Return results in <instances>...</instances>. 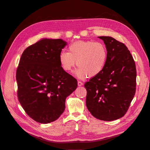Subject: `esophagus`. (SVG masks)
Masks as SVG:
<instances>
[{
  "label": "esophagus",
  "mask_w": 150,
  "mask_h": 150,
  "mask_svg": "<svg viewBox=\"0 0 150 150\" xmlns=\"http://www.w3.org/2000/svg\"><path fill=\"white\" fill-rule=\"evenodd\" d=\"M78 85L79 86H83V83L81 82V81H78Z\"/></svg>",
  "instance_id": "34e87169"
}]
</instances>
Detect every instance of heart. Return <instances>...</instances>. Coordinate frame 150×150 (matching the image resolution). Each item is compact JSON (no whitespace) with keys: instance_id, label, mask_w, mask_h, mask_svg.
Masks as SVG:
<instances>
[{"instance_id":"heart-1","label":"heart","mask_w":150,"mask_h":150,"mask_svg":"<svg viewBox=\"0 0 150 150\" xmlns=\"http://www.w3.org/2000/svg\"><path fill=\"white\" fill-rule=\"evenodd\" d=\"M108 50L105 44L93 40H80L71 43L68 46V52L62 51L59 54V61L62 69L71 72L75 67L79 78L88 75L94 77L99 75L106 66L108 60Z\"/></svg>"}]
</instances>
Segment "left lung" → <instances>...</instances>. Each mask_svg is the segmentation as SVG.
<instances>
[{
  "label": "left lung",
  "instance_id": "1",
  "mask_svg": "<svg viewBox=\"0 0 150 150\" xmlns=\"http://www.w3.org/2000/svg\"><path fill=\"white\" fill-rule=\"evenodd\" d=\"M108 50L105 67L84 84L86 104L97 119L113 121L128 111L136 92L137 69L133 56L125 45L110 36H100Z\"/></svg>",
  "mask_w": 150,
  "mask_h": 150
}]
</instances>
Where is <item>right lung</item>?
Wrapping results in <instances>:
<instances>
[{"mask_svg": "<svg viewBox=\"0 0 150 150\" xmlns=\"http://www.w3.org/2000/svg\"><path fill=\"white\" fill-rule=\"evenodd\" d=\"M66 44L61 39L40 40L24 50L17 67L18 99L27 115L40 123L57 120L65 110L66 98L78 86L59 61Z\"/></svg>", "mask_w": 150, "mask_h": 150, "instance_id": "1", "label": "right lung"}]
</instances>
